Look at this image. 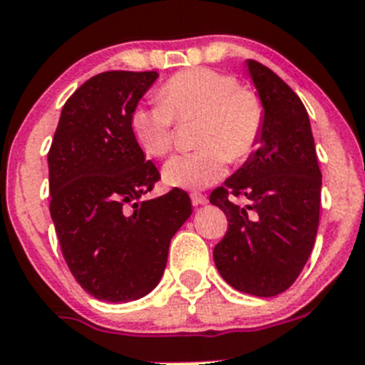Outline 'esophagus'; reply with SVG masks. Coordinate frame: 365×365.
Listing matches in <instances>:
<instances>
[{"mask_svg":"<svg viewBox=\"0 0 365 365\" xmlns=\"http://www.w3.org/2000/svg\"><path fill=\"white\" fill-rule=\"evenodd\" d=\"M192 202L195 204V206H202V204H206L207 202V197L206 195H202V193H197V192H193L192 195Z\"/></svg>","mask_w":365,"mask_h":365,"instance_id":"34e87169","label":"esophagus"}]
</instances>
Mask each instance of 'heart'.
I'll return each instance as SVG.
<instances>
[{"label":"heart","mask_w":365,"mask_h":365,"mask_svg":"<svg viewBox=\"0 0 365 365\" xmlns=\"http://www.w3.org/2000/svg\"><path fill=\"white\" fill-rule=\"evenodd\" d=\"M195 118L199 148L166 163L163 175L170 186L206 188L224 177L227 161H247L262 141L265 106L235 75L192 68L168 78L159 100L134 107L128 127L145 154L165 158L175 143L177 121Z\"/></svg>","instance_id":"obj_1"}]
</instances>
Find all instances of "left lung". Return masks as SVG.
<instances>
[{
	"mask_svg": "<svg viewBox=\"0 0 365 365\" xmlns=\"http://www.w3.org/2000/svg\"><path fill=\"white\" fill-rule=\"evenodd\" d=\"M247 66L265 106V125L258 150L210 195L227 217L213 259L232 289L272 297L292 287L310 258L322 175L299 96L267 66L256 61Z\"/></svg>",
	"mask_w": 365,
	"mask_h": 365,
	"instance_id": "left-lung-1",
	"label": "left lung"
}]
</instances>
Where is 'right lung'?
Instances as JSON below:
<instances>
[{"mask_svg": "<svg viewBox=\"0 0 365 365\" xmlns=\"http://www.w3.org/2000/svg\"><path fill=\"white\" fill-rule=\"evenodd\" d=\"M158 71H106L64 103L48 152L50 213L76 283L96 299L127 303L161 279L170 240L192 215L185 190L141 200L161 173L128 118Z\"/></svg>", "mask_w": 365, "mask_h": 365, "instance_id": "obj_1", "label": "right lung"}]
</instances>
